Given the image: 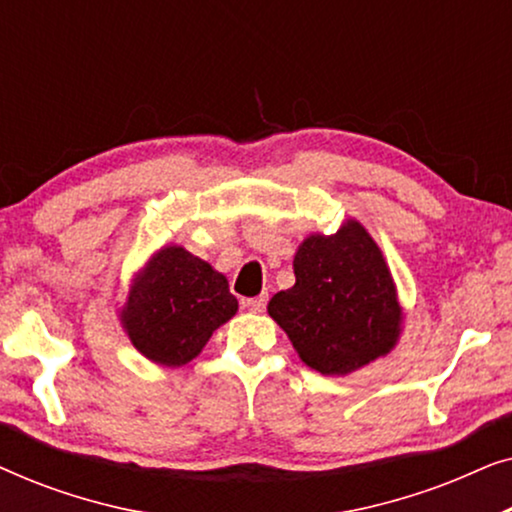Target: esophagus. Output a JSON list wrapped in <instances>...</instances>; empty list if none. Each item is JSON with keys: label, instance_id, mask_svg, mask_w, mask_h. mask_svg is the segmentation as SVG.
Listing matches in <instances>:
<instances>
[{"label": "esophagus", "instance_id": "esophagus-1", "mask_svg": "<svg viewBox=\"0 0 512 512\" xmlns=\"http://www.w3.org/2000/svg\"><path fill=\"white\" fill-rule=\"evenodd\" d=\"M242 305L251 312H263L265 305H268V293H261V296H256V298H244Z\"/></svg>", "mask_w": 512, "mask_h": 512}]
</instances>
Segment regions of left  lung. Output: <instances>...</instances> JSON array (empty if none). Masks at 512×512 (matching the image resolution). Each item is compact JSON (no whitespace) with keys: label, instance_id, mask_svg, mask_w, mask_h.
<instances>
[{"label":"left lung","instance_id":"1","mask_svg":"<svg viewBox=\"0 0 512 512\" xmlns=\"http://www.w3.org/2000/svg\"><path fill=\"white\" fill-rule=\"evenodd\" d=\"M296 284L270 298L268 314L305 366L345 377L398 345L403 307L373 235L347 219L335 235H307L293 256Z\"/></svg>","mask_w":512,"mask_h":512}]
</instances>
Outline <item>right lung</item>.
Segmentation results:
<instances>
[{
    "label": "right lung",
    "instance_id": "obj_1",
    "mask_svg": "<svg viewBox=\"0 0 512 512\" xmlns=\"http://www.w3.org/2000/svg\"><path fill=\"white\" fill-rule=\"evenodd\" d=\"M228 279L179 244H165L130 279L118 319L132 347L165 368L193 361L235 317Z\"/></svg>",
    "mask_w": 512,
    "mask_h": 512
}]
</instances>
